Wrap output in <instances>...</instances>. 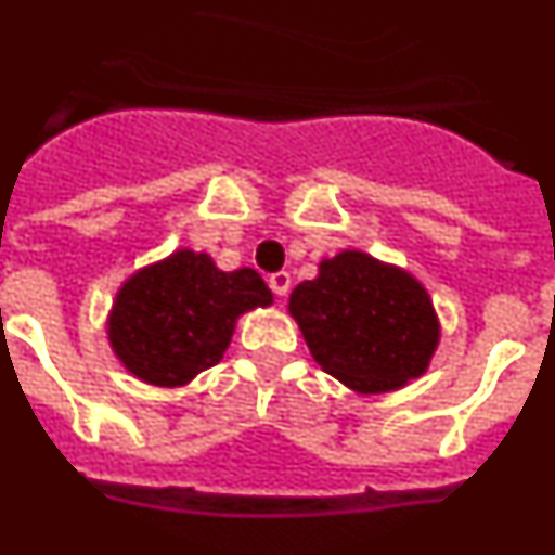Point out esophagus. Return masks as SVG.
<instances>
[{
	"label": "esophagus",
	"instance_id": "1",
	"mask_svg": "<svg viewBox=\"0 0 555 555\" xmlns=\"http://www.w3.org/2000/svg\"><path fill=\"white\" fill-rule=\"evenodd\" d=\"M288 286H292V274H288V272L269 274V288H272V292L278 294V297H286Z\"/></svg>",
	"mask_w": 555,
	"mask_h": 555
}]
</instances>
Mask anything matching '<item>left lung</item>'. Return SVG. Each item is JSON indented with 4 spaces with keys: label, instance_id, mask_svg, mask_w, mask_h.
<instances>
[{
    "label": "left lung",
    "instance_id": "obj_1",
    "mask_svg": "<svg viewBox=\"0 0 555 555\" xmlns=\"http://www.w3.org/2000/svg\"><path fill=\"white\" fill-rule=\"evenodd\" d=\"M313 361L364 395L420 377L439 345L428 292L403 269L345 249L288 297Z\"/></svg>",
    "mask_w": 555,
    "mask_h": 555
}]
</instances>
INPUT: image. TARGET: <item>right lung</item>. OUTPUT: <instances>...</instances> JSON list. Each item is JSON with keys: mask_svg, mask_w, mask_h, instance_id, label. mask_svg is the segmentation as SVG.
Here are the masks:
<instances>
[{"mask_svg": "<svg viewBox=\"0 0 555 555\" xmlns=\"http://www.w3.org/2000/svg\"><path fill=\"white\" fill-rule=\"evenodd\" d=\"M272 292L255 269L222 272L205 253L178 249L119 288L107 320L113 352L152 386H183L219 364L244 311Z\"/></svg>", "mask_w": 555, "mask_h": 555, "instance_id": "add662e5", "label": "right lung"}]
</instances>
